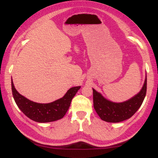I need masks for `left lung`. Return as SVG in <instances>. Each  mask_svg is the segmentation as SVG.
I'll return each instance as SVG.
<instances>
[{
	"instance_id": "8db88e82",
	"label": "left lung",
	"mask_w": 158,
	"mask_h": 158,
	"mask_svg": "<svg viewBox=\"0 0 158 158\" xmlns=\"http://www.w3.org/2000/svg\"><path fill=\"white\" fill-rule=\"evenodd\" d=\"M147 88V79L142 89L135 97L123 102H113L106 99L93 89L94 107L102 120L108 123H119L129 119L139 109L144 100Z\"/></svg>"
}]
</instances>
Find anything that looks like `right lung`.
Returning a JSON list of instances; mask_svg holds the SVG:
<instances>
[{"label":"right lung","mask_w":158,"mask_h":158,"mask_svg":"<svg viewBox=\"0 0 158 158\" xmlns=\"http://www.w3.org/2000/svg\"><path fill=\"white\" fill-rule=\"evenodd\" d=\"M80 88V86L71 88L61 99L42 104L32 102L21 95L16 90L12 80V95L18 107L27 117L38 123L53 122L62 118L68 111L72 99Z\"/></svg>","instance_id":"obj_1"}]
</instances>
